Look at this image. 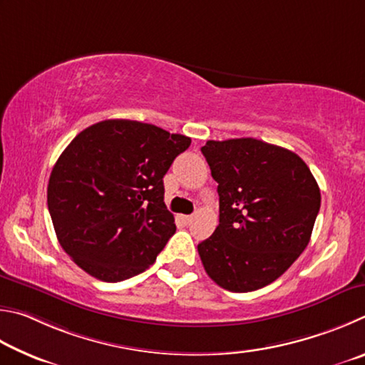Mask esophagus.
Returning a JSON list of instances; mask_svg holds the SVG:
<instances>
[{
    "label": "esophagus",
    "mask_w": 365,
    "mask_h": 365,
    "mask_svg": "<svg viewBox=\"0 0 365 365\" xmlns=\"http://www.w3.org/2000/svg\"><path fill=\"white\" fill-rule=\"evenodd\" d=\"M182 221H184V225H190V222L194 221V216L190 215V216H182Z\"/></svg>",
    "instance_id": "34e87169"
}]
</instances>
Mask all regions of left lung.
Instances as JSON below:
<instances>
[{"instance_id":"left-lung-1","label":"left lung","mask_w":365,"mask_h":365,"mask_svg":"<svg viewBox=\"0 0 365 365\" xmlns=\"http://www.w3.org/2000/svg\"><path fill=\"white\" fill-rule=\"evenodd\" d=\"M202 153L218 182L220 225L197 247L222 289L274 282L308 247L321 190L302 158L253 138L207 140Z\"/></svg>"}]
</instances>
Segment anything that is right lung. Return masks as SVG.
I'll use <instances>...</instances> for the list:
<instances>
[{
    "mask_svg": "<svg viewBox=\"0 0 365 365\" xmlns=\"http://www.w3.org/2000/svg\"><path fill=\"white\" fill-rule=\"evenodd\" d=\"M190 138L134 120H104L57 158L48 208L61 247L104 282L144 272L176 231L163 176Z\"/></svg>",
    "mask_w": 365,
    "mask_h": 365,
    "instance_id": "obj_1",
    "label": "right lung"
}]
</instances>
